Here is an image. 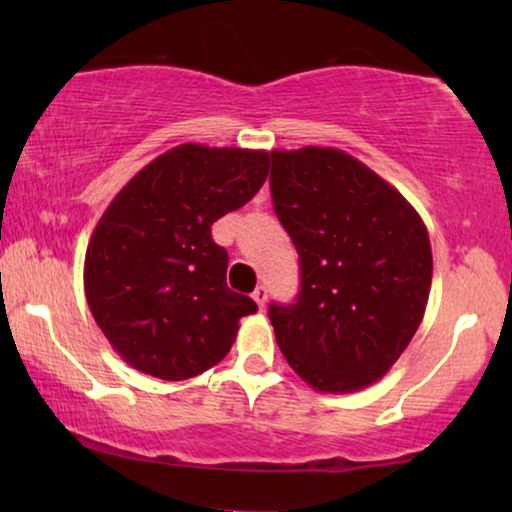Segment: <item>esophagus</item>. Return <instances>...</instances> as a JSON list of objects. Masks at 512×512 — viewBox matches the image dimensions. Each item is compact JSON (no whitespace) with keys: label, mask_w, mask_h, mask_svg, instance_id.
<instances>
[{"label":"esophagus","mask_w":512,"mask_h":512,"mask_svg":"<svg viewBox=\"0 0 512 512\" xmlns=\"http://www.w3.org/2000/svg\"><path fill=\"white\" fill-rule=\"evenodd\" d=\"M251 298H254V300H256V305L261 307V310H263L265 303H268V289H265L263 284H261V286H256V291L251 293Z\"/></svg>","instance_id":"1"}]
</instances>
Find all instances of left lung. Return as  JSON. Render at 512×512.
I'll use <instances>...</instances> for the list:
<instances>
[{
    "label": "left lung",
    "mask_w": 512,
    "mask_h": 512,
    "mask_svg": "<svg viewBox=\"0 0 512 512\" xmlns=\"http://www.w3.org/2000/svg\"><path fill=\"white\" fill-rule=\"evenodd\" d=\"M275 212L300 256V296L270 305L277 345L314 391L382 380L429 303L431 240L389 181L333 146L275 149Z\"/></svg>",
    "instance_id": "obj_1"
}]
</instances>
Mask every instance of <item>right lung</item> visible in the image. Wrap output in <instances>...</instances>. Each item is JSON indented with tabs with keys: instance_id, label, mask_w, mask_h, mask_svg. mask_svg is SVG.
<instances>
[{
	"instance_id": "obj_1",
	"label": "right lung",
	"mask_w": 512,
	"mask_h": 512,
	"mask_svg": "<svg viewBox=\"0 0 512 512\" xmlns=\"http://www.w3.org/2000/svg\"><path fill=\"white\" fill-rule=\"evenodd\" d=\"M270 153L179 144L144 165L109 202L88 240L83 289L95 324L139 373L188 380L230 352L258 312L226 284L212 223L258 193Z\"/></svg>"
}]
</instances>
